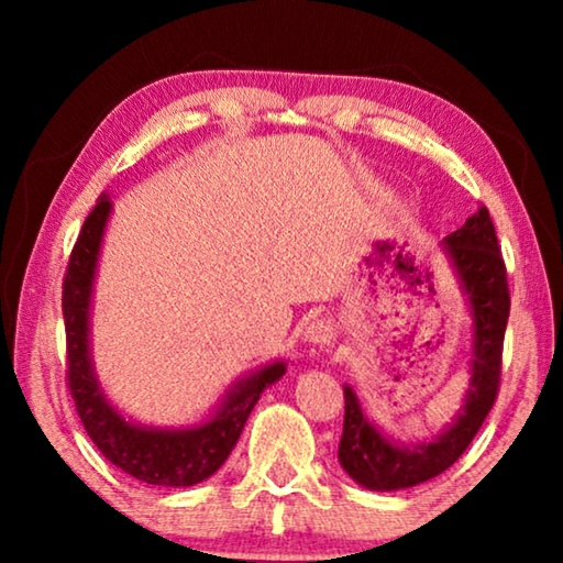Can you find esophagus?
Wrapping results in <instances>:
<instances>
[{"label":"esophagus","mask_w":563,"mask_h":563,"mask_svg":"<svg viewBox=\"0 0 563 563\" xmlns=\"http://www.w3.org/2000/svg\"><path fill=\"white\" fill-rule=\"evenodd\" d=\"M302 338H305V342H310V345L325 347L332 340H335V325H332V320H325V318L310 320L308 325H305Z\"/></svg>","instance_id":"obj_1"}]
</instances>
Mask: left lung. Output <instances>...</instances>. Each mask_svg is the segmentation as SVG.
<instances>
[{"instance_id":"8db88e82","label":"left lung","mask_w":563,"mask_h":563,"mask_svg":"<svg viewBox=\"0 0 563 563\" xmlns=\"http://www.w3.org/2000/svg\"><path fill=\"white\" fill-rule=\"evenodd\" d=\"M442 251L466 295L472 316L470 387L454 422L427 442L405 444L387 437L362 412L355 389L345 385V422L338 460L360 487L397 492L434 479L460 460L497 399L501 345L509 320V288L497 231L487 208H479L460 231L442 241Z\"/></svg>"}]
</instances>
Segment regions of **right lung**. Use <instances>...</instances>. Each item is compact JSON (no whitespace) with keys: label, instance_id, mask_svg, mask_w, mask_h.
<instances>
[{"label":"right lung","instance_id":"right-lung-1","mask_svg":"<svg viewBox=\"0 0 563 563\" xmlns=\"http://www.w3.org/2000/svg\"><path fill=\"white\" fill-rule=\"evenodd\" d=\"M111 208V198L103 194L84 221L64 278L62 310L76 412L91 442L119 470L156 487H194L221 470L265 387L285 375V362H268L235 379L213 412L198 424L148 427L123 417L103 393L91 357L93 280Z\"/></svg>","mask_w":563,"mask_h":563}]
</instances>
